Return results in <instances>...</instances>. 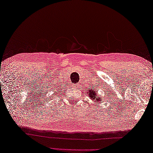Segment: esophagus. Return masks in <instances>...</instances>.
Here are the masks:
<instances>
[{
	"mask_svg": "<svg viewBox=\"0 0 153 153\" xmlns=\"http://www.w3.org/2000/svg\"><path fill=\"white\" fill-rule=\"evenodd\" d=\"M79 83H78V84H75V85H74V86L77 87H79Z\"/></svg>",
	"mask_w": 153,
	"mask_h": 153,
	"instance_id": "34e87169",
	"label": "esophagus"
}]
</instances>
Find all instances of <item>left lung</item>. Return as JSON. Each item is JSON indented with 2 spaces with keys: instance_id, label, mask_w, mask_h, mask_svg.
I'll list each match as a JSON object with an SVG mask.
<instances>
[{
  "instance_id": "8db88e82",
  "label": "left lung",
  "mask_w": 153,
  "mask_h": 153,
  "mask_svg": "<svg viewBox=\"0 0 153 153\" xmlns=\"http://www.w3.org/2000/svg\"><path fill=\"white\" fill-rule=\"evenodd\" d=\"M86 91H87V89ZM96 91H97H97H95V89H89L87 93L89 95L90 99H91L93 102H94L95 103H98V102H101L102 103V102L104 101L105 99H106V97L100 96V95L97 94Z\"/></svg>"
}]
</instances>
